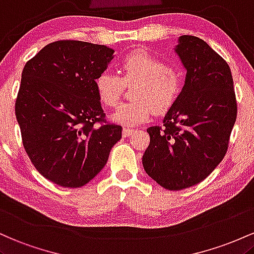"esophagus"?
<instances>
[{
	"label": "esophagus",
	"mask_w": 254,
	"mask_h": 254,
	"mask_svg": "<svg viewBox=\"0 0 254 254\" xmlns=\"http://www.w3.org/2000/svg\"><path fill=\"white\" fill-rule=\"evenodd\" d=\"M133 132H134V129H133V128H129V127H125L124 129H122V135H124L125 138H126V136H129L130 134H132Z\"/></svg>",
	"instance_id": "34e87169"
}]
</instances>
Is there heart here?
<instances>
[{"label":"heart","instance_id":"1","mask_svg":"<svg viewBox=\"0 0 254 254\" xmlns=\"http://www.w3.org/2000/svg\"><path fill=\"white\" fill-rule=\"evenodd\" d=\"M122 78L104 70L95 80L96 92L105 107H115L121 98L125 82H139L134 90L136 101L119 105L112 114L114 122L134 126L150 119L153 109L167 112L181 92V74L176 68L168 67L162 60L144 50H135L121 62Z\"/></svg>","mask_w":254,"mask_h":254}]
</instances>
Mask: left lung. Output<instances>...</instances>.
Instances as JSON below:
<instances>
[{
	"instance_id": "1",
	"label": "left lung",
	"mask_w": 254,
	"mask_h": 254,
	"mask_svg": "<svg viewBox=\"0 0 254 254\" xmlns=\"http://www.w3.org/2000/svg\"><path fill=\"white\" fill-rule=\"evenodd\" d=\"M174 50L187 72L185 85L163 126L147 128L142 165L159 186L180 190L203 181L221 163L238 109L229 65L206 42L185 35Z\"/></svg>"
}]
</instances>
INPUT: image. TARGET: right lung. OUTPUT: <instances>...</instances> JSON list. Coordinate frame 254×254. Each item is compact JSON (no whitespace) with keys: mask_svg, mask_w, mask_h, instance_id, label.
Here are the masks:
<instances>
[{"mask_svg":"<svg viewBox=\"0 0 254 254\" xmlns=\"http://www.w3.org/2000/svg\"><path fill=\"white\" fill-rule=\"evenodd\" d=\"M114 59L105 45L58 41L25 64L15 102L22 144L45 179L78 189L107 164L122 127L105 114L95 80Z\"/></svg>","mask_w":254,"mask_h":254,"instance_id":"1","label":"right lung"}]
</instances>
